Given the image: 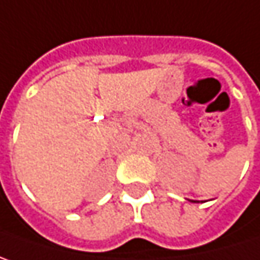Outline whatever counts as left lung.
<instances>
[{"label": "left lung", "mask_w": 260, "mask_h": 260, "mask_svg": "<svg viewBox=\"0 0 260 260\" xmlns=\"http://www.w3.org/2000/svg\"><path fill=\"white\" fill-rule=\"evenodd\" d=\"M193 202H195V201H193Z\"/></svg>", "instance_id": "8db88e82"}]
</instances>
